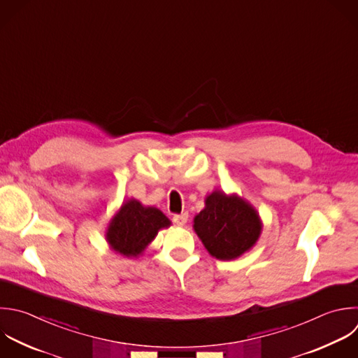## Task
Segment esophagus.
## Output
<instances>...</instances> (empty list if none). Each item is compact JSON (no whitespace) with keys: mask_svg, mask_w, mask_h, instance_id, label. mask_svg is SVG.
I'll use <instances>...</instances> for the list:
<instances>
[{"mask_svg":"<svg viewBox=\"0 0 358 358\" xmlns=\"http://www.w3.org/2000/svg\"><path fill=\"white\" fill-rule=\"evenodd\" d=\"M187 220H189V214L187 213H182V214H176V215H173V222L176 224V225H185L186 222H187Z\"/></svg>","mask_w":358,"mask_h":358,"instance_id":"1","label":"esophagus"}]
</instances>
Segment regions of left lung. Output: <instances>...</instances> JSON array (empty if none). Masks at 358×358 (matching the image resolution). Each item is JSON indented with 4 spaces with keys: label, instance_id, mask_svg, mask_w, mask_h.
Masks as SVG:
<instances>
[{
    "label": "left lung",
    "instance_id": "obj_1",
    "mask_svg": "<svg viewBox=\"0 0 358 358\" xmlns=\"http://www.w3.org/2000/svg\"><path fill=\"white\" fill-rule=\"evenodd\" d=\"M204 203L193 220V228L211 256L234 260L255 246L262 234V221L249 201L214 190Z\"/></svg>",
    "mask_w": 358,
    "mask_h": 358
}]
</instances>
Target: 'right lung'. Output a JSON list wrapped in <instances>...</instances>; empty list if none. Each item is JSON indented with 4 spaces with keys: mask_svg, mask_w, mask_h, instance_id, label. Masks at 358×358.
Instances as JSON below:
<instances>
[{
    "mask_svg": "<svg viewBox=\"0 0 358 358\" xmlns=\"http://www.w3.org/2000/svg\"><path fill=\"white\" fill-rule=\"evenodd\" d=\"M168 227H171V221L161 210L129 199L110 220L106 241L116 253L124 257H140L158 231Z\"/></svg>",
    "mask_w": 358,
    "mask_h": 358,
    "instance_id": "right-lung-1",
    "label": "right lung"
}]
</instances>
